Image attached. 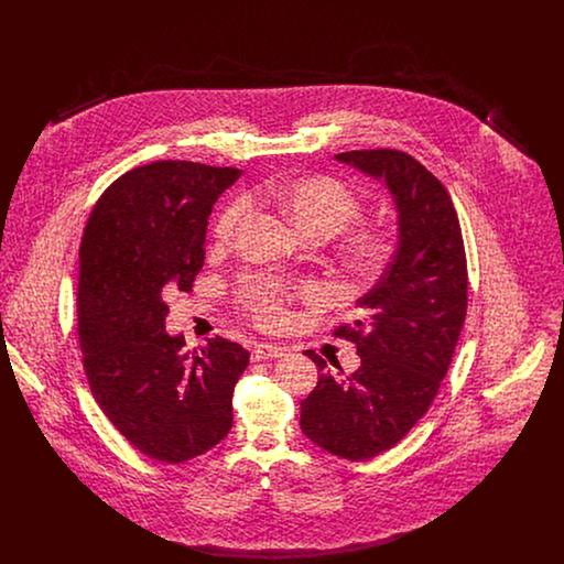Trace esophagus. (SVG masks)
I'll return each instance as SVG.
<instances>
[{"instance_id": "34e87169", "label": "esophagus", "mask_w": 564, "mask_h": 564, "mask_svg": "<svg viewBox=\"0 0 564 564\" xmlns=\"http://www.w3.org/2000/svg\"><path fill=\"white\" fill-rule=\"evenodd\" d=\"M288 349L283 347H276V345H256L253 349V357L260 361V359H279V357H285Z\"/></svg>"}]
</instances>
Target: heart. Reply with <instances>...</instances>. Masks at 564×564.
<instances>
[{
	"mask_svg": "<svg viewBox=\"0 0 564 564\" xmlns=\"http://www.w3.org/2000/svg\"><path fill=\"white\" fill-rule=\"evenodd\" d=\"M270 200L283 212L304 239H329L345 230L359 215V200L343 182L327 175H304L281 182L267 189ZM249 214V200H230L214 224L215 245H228ZM393 251V241L382 230H359L345 249V262L350 272L370 276L382 269ZM315 294V288L306 285L292 290L281 281L253 276L241 285V297L253 317L262 325L283 322L288 304L294 295Z\"/></svg>",
	"mask_w": 564,
	"mask_h": 564,
	"instance_id": "b5f03b06",
	"label": "heart"
}]
</instances>
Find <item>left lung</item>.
<instances>
[{
    "label": "left lung",
    "instance_id": "obj_1",
    "mask_svg": "<svg viewBox=\"0 0 564 564\" xmlns=\"http://www.w3.org/2000/svg\"><path fill=\"white\" fill-rule=\"evenodd\" d=\"M336 161L391 194L398 245L357 300L364 319L336 329L357 345L361 366L332 376L317 352H304L322 375L300 403V427L323 451L366 460L393 448L433 402L465 322L467 262L455 205L421 162L398 150L345 152Z\"/></svg>",
    "mask_w": 564,
    "mask_h": 564
}]
</instances>
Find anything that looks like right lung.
<instances>
[{
	"label": "right lung",
	"instance_id": "1",
	"mask_svg": "<svg viewBox=\"0 0 564 564\" xmlns=\"http://www.w3.org/2000/svg\"><path fill=\"white\" fill-rule=\"evenodd\" d=\"M241 175L200 162L137 166L104 192L84 228L76 304L86 378L113 427L162 463L203 455L232 427L249 350L219 336L186 349L164 329V297L192 290L215 200Z\"/></svg>",
	"mask_w": 564,
	"mask_h": 564
}]
</instances>
